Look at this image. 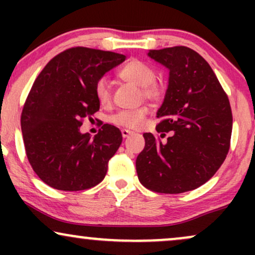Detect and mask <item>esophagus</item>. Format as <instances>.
I'll return each mask as SVG.
<instances>
[{
	"mask_svg": "<svg viewBox=\"0 0 255 255\" xmlns=\"http://www.w3.org/2000/svg\"><path fill=\"white\" fill-rule=\"evenodd\" d=\"M121 133H122V136H124V137H128L129 135H131V134H133V131L128 130V129H122Z\"/></svg>",
	"mask_w": 255,
	"mask_h": 255,
	"instance_id": "esophagus-1",
	"label": "esophagus"
}]
</instances>
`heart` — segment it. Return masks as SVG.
<instances>
[{"mask_svg":"<svg viewBox=\"0 0 255 255\" xmlns=\"http://www.w3.org/2000/svg\"><path fill=\"white\" fill-rule=\"evenodd\" d=\"M119 75L124 80L142 87V93L146 98L157 101L162 97L163 89L159 84L154 81L156 72L148 66L147 63L141 61H130L119 73ZM95 95L98 102L102 105H108L111 102V84L107 77L99 78L95 86ZM147 115V108L141 107L137 109L122 110L119 111L114 116H111L110 121L113 124L126 128H136L141 127L144 120Z\"/></svg>","mask_w":255,"mask_h":255,"instance_id":"obj_1","label":"heart"}]
</instances>
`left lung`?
I'll list each match as a JSON object with an SVG mask.
<instances>
[{"instance_id":"left-lung-1","label":"left lung","mask_w":255,"mask_h":255,"mask_svg":"<svg viewBox=\"0 0 255 255\" xmlns=\"http://www.w3.org/2000/svg\"><path fill=\"white\" fill-rule=\"evenodd\" d=\"M169 71L164 101L157 111L160 141L145 133L136 157L140 183L165 194L193 191L223 164L230 146L233 115L227 95L210 64L186 46L150 50Z\"/></svg>"}]
</instances>
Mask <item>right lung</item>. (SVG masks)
Returning a JSON list of instances; mask_svg holds the SVG:
<instances>
[{
    "label": "right lung",
    "mask_w": 255,
    "mask_h": 255,
    "mask_svg": "<svg viewBox=\"0 0 255 255\" xmlns=\"http://www.w3.org/2000/svg\"><path fill=\"white\" fill-rule=\"evenodd\" d=\"M125 60L116 52L79 46L58 54L38 75L22 109L21 130L28 162L48 186L84 191L103 181L122 134L103 125L91 137L80 131L81 119L99 110L98 79Z\"/></svg>",
    "instance_id": "add662e5"
}]
</instances>
